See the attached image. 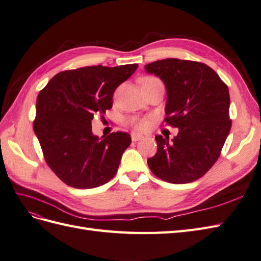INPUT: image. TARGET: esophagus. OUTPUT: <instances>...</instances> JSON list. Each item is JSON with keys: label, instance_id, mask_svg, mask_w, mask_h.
<instances>
[{"label": "esophagus", "instance_id": "obj_1", "mask_svg": "<svg viewBox=\"0 0 261 261\" xmlns=\"http://www.w3.org/2000/svg\"><path fill=\"white\" fill-rule=\"evenodd\" d=\"M143 138H144V136L140 135V133H138V132H132L131 133V139H132V141H135V142L139 141V140H141Z\"/></svg>", "mask_w": 261, "mask_h": 261}]
</instances>
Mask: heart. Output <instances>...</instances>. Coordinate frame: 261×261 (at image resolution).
I'll return each mask as SVG.
<instances>
[{"label":"heart","instance_id":"1","mask_svg":"<svg viewBox=\"0 0 261 261\" xmlns=\"http://www.w3.org/2000/svg\"><path fill=\"white\" fill-rule=\"evenodd\" d=\"M154 80H158L156 78H153V77H143L140 79V84L141 86L145 83H150V82H154ZM132 124L136 126L138 130H145L148 126L150 125V121L148 119H144V118H135L132 119Z\"/></svg>","mask_w":261,"mask_h":261}]
</instances>
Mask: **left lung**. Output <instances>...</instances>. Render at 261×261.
<instances>
[{
    "instance_id": "left-lung-1",
    "label": "left lung",
    "mask_w": 261,
    "mask_h": 261,
    "mask_svg": "<svg viewBox=\"0 0 261 261\" xmlns=\"http://www.w3.org/2000/svg\"><path fill=\"white\" fill-rule=\"evenodd\" d=\"M166 87L168 125L177 136H156L158 151L148 160L153 174L165 182L185 184L205 175L220 155L231 128L228 87L206 64L166 58L145 65Z\"/></svg>"
}]
</instances>
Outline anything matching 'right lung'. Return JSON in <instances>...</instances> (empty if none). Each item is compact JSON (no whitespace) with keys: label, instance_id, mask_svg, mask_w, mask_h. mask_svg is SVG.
Instances as JSON below:
<instances>
[{"label":"right lung","instance_id":"1","mask_svg":"<svg viewBox=\"0 0 261 261\" xmlns=\"http://www.w3.org/2000/svg\"><path fill=\"white\" fill-rule=\"evenodd\" d=\"M137 68L129 64L65 70L39 91L33 128L46 163L65 184L93 189L116 175L131 137L117 131L99 139L91 120L112 108L115 90Z\"/></svg>","mask_w":261,"mask_h":261}]
</instances>
